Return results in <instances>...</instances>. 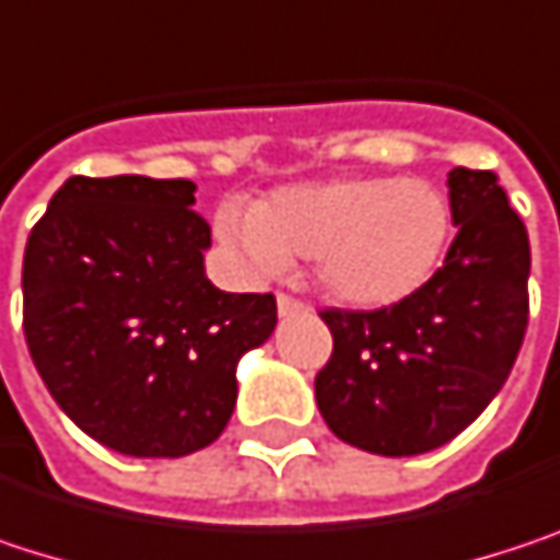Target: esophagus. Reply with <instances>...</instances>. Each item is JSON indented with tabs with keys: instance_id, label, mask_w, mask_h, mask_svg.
Returning <instances> with one entry per match:
<instances>
[{
	"instance_id": "34e87169",
	"label": "esophagus",
	"mask_w": 560,
	"mask_h": 560,
	"mask_svg": "<svg viewBox=\"0 0 560 560\" xmlns=\"http://www.w3.org/2000/svg\"><path fill=\"white\" fill-rule=\"evenodd\" d=\"M304 304L298 301V298H291V294H284L279 291V314H294V311H301Z\"/></svg>"
}]
</instances>
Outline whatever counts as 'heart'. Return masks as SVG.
<instances>
[{"label":"heart","mask_w":560,"mask_h":560,"mask_svg":"<svg viewBox=\"0 0 560 560\" xmlns=\"http://www.w3.org/2000/svg\"><path fill=\"white\" fill-rule=\"evenodd\" d=\"M217 233L256 276L314 262L330 298L376 311L434 279L454 236V207L421 177H334L279 187L253 210L226 203Z\"/></svg>","instance_id":"1"}]
</instances>
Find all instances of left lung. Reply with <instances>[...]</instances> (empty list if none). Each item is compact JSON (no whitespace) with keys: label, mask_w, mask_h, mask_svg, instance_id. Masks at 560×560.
Masks as SVG:
<instances>
[{"label":"left lung","mask_w":560,"mask_h":560,"mask_svg":"<svg viewBox=\"0 0 560 560\" xmlns=\"http://www.w3.org/2000/svg\"><path fill=\"white\" fill-rule=\"evenodd\" d=\"M457 236L418 294L320 311L334 353L314 380L327 428L370 454L415 457L457 438L503 389L528 327L532 249L493 171L447 174Z\"/></svg>","instance_id":"left-lung-1"}]
</instances>
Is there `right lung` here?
<instances>
[{
	"label": "right lung",
	"mask_w": 560,
	"mask_h": 560,
	"mask_svg": "<svg viewBox=\"0 0 560 560\" xmlns=\"http://www.w3.org/2000/svg\"><path fill=\"white\" fill-rule=\"evenodd\" d=\"M194 184L67 177L25 266L28 353L63 415L129 457L213 444L236 405V363L279 320L272 294L220 291Z\"/></svg>",
	"instance_id": "add662e5"
}]
</instances>
